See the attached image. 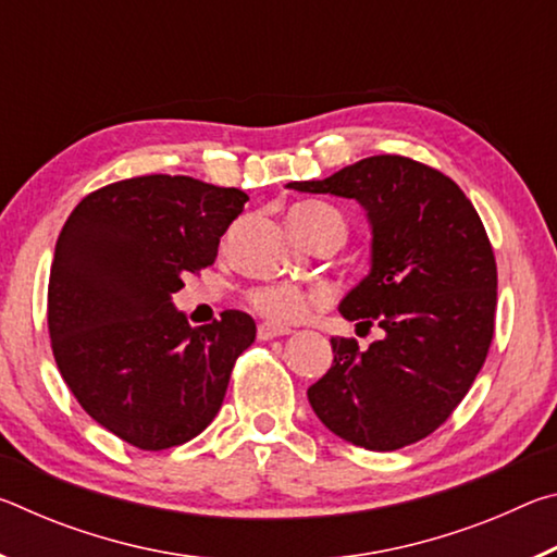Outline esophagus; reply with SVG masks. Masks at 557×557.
<instances>
[{
    "label": "esophagus",
    "mask_w": 557,
    "mask_h": 557,
    "mask_svg": "<svg viewBox=\"0 0 557 557\" xmlns=\"http://www.w3.org/2000/svg\"><path fill=\"white\" fill-rule=\"evenodd\" d=\"M285 334H289V329H282V326H275V324H270V322H262L258 326V338H260V342H270V338H277V336H285Z\"/></svg>",
    "instance_id": "obj_1"
}]
</instances>
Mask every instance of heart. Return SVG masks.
Returning a JSON list of instances; mask_svg holds the SVG:
<instances>
[{
	"label": "heart",
	"instance_id": "heart-1",
	"mask_svg": "<svg viewBox=\"0 0 557 557\" xmlns=\"http://www.w3.org/2000/svg\"><path fill=\"white\" fill-rule=\"evenodd\" d=\"M289 225L301 240L312 243L322 235H334L336 240L346 238V219L334 206L305 201L289 211ZM250 307L275 324L301 322L314 307L324 301L322 292L301 289L295 285H260L248 292Z\"/></svg>",
	"mask_w": 557,
	"mask_h": 557
}]
</instances>
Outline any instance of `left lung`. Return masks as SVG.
Segmentation results:
<instances>
[{"label": "left lung", "mask_w": 557, "mask_h": 557, "mask_svg": "<svg viewBox=\"0 0 557 557\" xmlns=\"http://www.w3.org/2000/svg\"><path fill=\"white\" fill-rule=\"evenodd\" d=\"M307 194L356 199L369 213L371 272L342 312L381 338H332L334 366L307 391L317 418L351 445L393 451L435 432L469 393L494 338L496 260L465 191L400 154L361 159Z\"/></svg>", "instance_id": "left-lung-1"}]
</instances>
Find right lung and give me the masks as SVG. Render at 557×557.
I'll use <instances>...</instances> for the list:
<instances>
[{"label": "right lung", "instance_id": "obj_1", "mask_svg": "<svg viewBox=\"0 0 557 557\" xmlns=\"http://www.w3.org/2000/svg\"><path fill=\"white\" fill-rule=\"evenodd\" d=\"M248 194L191 176L122 178L65 221L49 277L55 366L92 420L159 451L211 425L256 322L225 309L191 326L172 305L188 272L213 265Z\"/></svg>", "mask_w": 557, "mask_h": 557}]
</instances>
